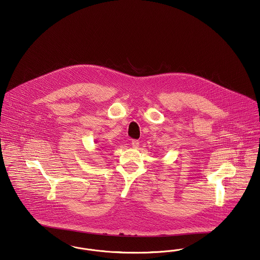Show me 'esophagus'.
<instances>
[{"label":"esophagus","instance_id":"esophagus-1","mask_svg":"<svg viewBox=\"0 0 260 260\" xmlns=\"http://www.w3.org/2000/svg\"><path fill=\"white\" fill-rule=\"evenodd\" d=\"M132 145H133L134 148H137V147L139 146V141L136 140V139H134V140L132 141Z\"/></svg>","mask_w":260,"mask_h":260}]
</instances>
